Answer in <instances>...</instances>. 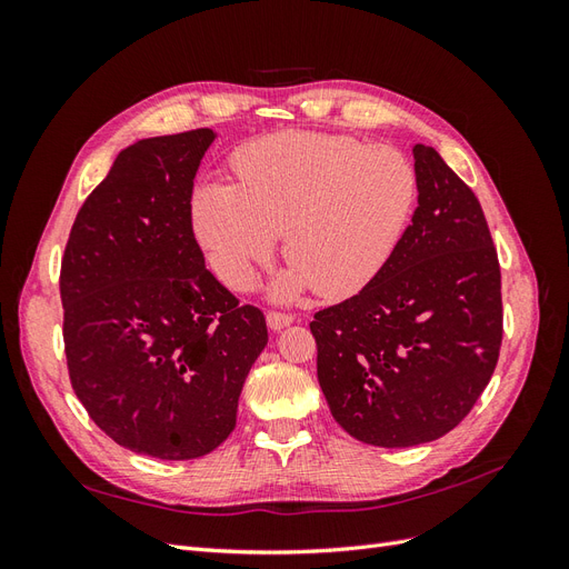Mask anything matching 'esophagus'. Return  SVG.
Listing matches in <instances>:
<instances>
[{
    "instance_id": "esophagus-1",
    "label": "esophagus",
    "mask_w": 569,
    "mask_h": 569,
    "mask_svg": "<svg viewBox=\"0 0 569 569\" xmlns=\"http://www.w3.org/2000/svg\"><path fill=\"white\" fill-rule=\"evenodd\" d=\"M266 320H268V327H270V330H282V327H287V325L295 322V316H289V313H278V311H270Z\"/></svg>"
}]
</instances>
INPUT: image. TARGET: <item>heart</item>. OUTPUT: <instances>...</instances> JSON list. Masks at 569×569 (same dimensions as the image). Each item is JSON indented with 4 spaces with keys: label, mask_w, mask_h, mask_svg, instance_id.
<instances>
[{
    "label": "heart",
    "mask_w": 569,
    "mask_h": 569,
    "mask_svg": "<svg viewBox=\"0 0 569 569\" xmlns=\"http://www.w3.org/2000/svg\"><path fill=\"white\" fill-rule=\"evenodd\" d=\"M237 184H203L192 228L216 278L247 291L284 232L287 268L274 299L320 289L343 299L366 289L401 247L418 203V173L403 151L347 134L274 132L232 157Z\"/></svg>",
    "instance_id": "obj_1"
}]
</instances>
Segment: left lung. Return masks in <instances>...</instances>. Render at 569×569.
<instances>
[{"label": "left lung", "instance_id": "8db88e82", "mask_svg": "<svg viewBox=\"0 0 569 569\" xmlns=\"http://www.w3.org/2000/svg\"><path fill=\"white\" fill-rule=\"evenodd\" d=\"M418 209L389 266L316 313L332 418L382 449L443 437L487 389L503 337L501 268L485 211L439 151L412 147Z\"/></svg>", "mask_w": 569, "mask_h": 569}]
</instances>
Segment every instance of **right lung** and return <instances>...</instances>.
Wrapping results in <instances>:
<instances>
[{
	"instance_id": "add662e5",
	"label": "right lung",
	"mask_w": 569,
	"mask_h": 569,
	"mask_svg": "<svg viewBox=\"0 0 569 569\" xmlns=\"http://www.w3.org/2000/svg\"><path fill=\"white\" fill-rule=\"evenodd\" d=\"M209 128L140 140L82 203L61 261L73 391L134 453L192 460L230 437L268 343L263 313L206 270L192 189Z\"/></svg>"
}]
</instances>
